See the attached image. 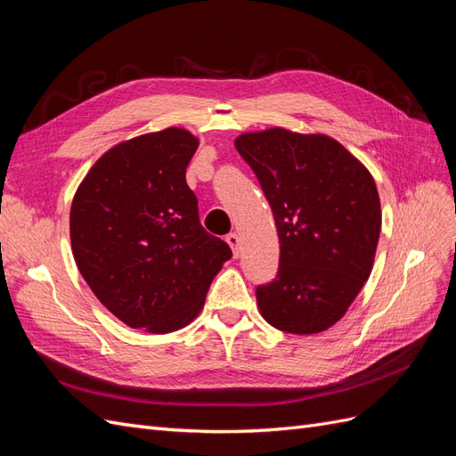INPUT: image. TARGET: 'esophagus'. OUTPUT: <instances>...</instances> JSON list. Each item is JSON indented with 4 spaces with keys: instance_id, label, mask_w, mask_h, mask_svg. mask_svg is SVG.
<instances>
[{
    "instance_id": "1",
    "label": "esophagus",
    "mask_w": 456,
    "mask_h": 456,
    "mask_svg": "<svg viewBox=\"0 0 456 456\" xmlns=\"http://www.w3.org/2000/svg\"><path fill=\"white\" fill-rule=\"evenodd\" d=\"M226 241H228V245L232 247V251H233V256H240V236L238 233H228L226 236Z\"/></svg>"
}]
</instances>
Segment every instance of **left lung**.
<instances>
[{
  "label": "left lung",
  "mask_w": 456,
  "mask_h": 456,
  "mask_svg": "<svg viewBox=\"0 0 456 456\" xmlns=\"http://www.w3.org/2000/svg\"><path fill=\"white\" fill-rule=\"evenodd\" d=\"M240 156L258 178L280 238L275 280L256 287L262 317L312 335L335 325L367 281L380 236L370 173L325 134L245 133Z\"/></svg>",
  "instance_id": "1"
}]
</instances>
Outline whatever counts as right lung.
Wrapping results in <instances>:
<instances>
[{
  "mask_svg": "<svg viewBox=\"0 0 456 456\" xmlns=\"http://www.w3.org/2000/svg\"><path fill=\"white\" fill-rule=\"evenodd\" d=\"M198 139L169 127L108 150L79 184L70 211L76 265L118 320L171 333L200 314L232 256L211 236L186 184Z\"/></svg>",
  "mask_w": 456,
  "mask_h": 456,
  "instance_id": "right-lung-1",
  "label": "right lung"
}]
</instances>
